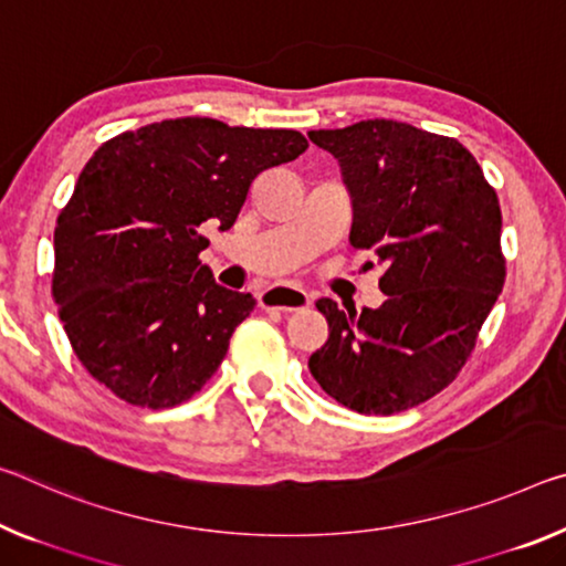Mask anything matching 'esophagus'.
<instances>
[{"label": "esophagus", "mask_w": 566, "mask_h": 566, "mask_svg": "<svg viewBox=\"0 0 566 566\" xmlns=\"http://www.w3.org/2000/svg\"><path fill=\"white\" fill-rule=\"evenodd\" d=\"M312 300L304 290H297V286H286V284H274L259 294V304L264 310H276V312H294L307 307Z\"/></svg>", "instance_id": "34e87169"}]
</instances>
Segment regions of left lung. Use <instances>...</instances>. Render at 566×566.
<instances>
[{
    "label": "left lung",
    "mask_w": 566,
    "mask_h": 566,
    "mask_svg": "<svg viewBox=\"0 0 566 566\" xmlns=\"http://www.w3.org/2000/svg\"><path fill=\"white\" fill-rule=\"evenodd\" d=\"M353 201L349 244L382 264L378 310L317 300L329 337L310 357L327 396L365 416L416 408L451 385L504 286L501 209L455 138L398 120L312 130Z\"/></svg>",
    "instance_id": "8db88e82"
}]
</instances>
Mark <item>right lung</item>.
<instances>
[{
  "label": "right lung",
  "mask_w": 566,
  "mask_h": 566,
  "mask_svg": "<svg viewBox=\"0 0 566 566\" xmlns=\"http://www.w3.org/2000/svg\"><path fill=\"white\" fill-rule=\"evenodd\" d=\"M307 150L297 130L176 118L95 150L55 227L52 297L77 360L113 396L174 408L217 373L249 292L199 262L206 221L234 227L254 178Z\"/></svg>",
  "instance_id": "obj_1"
}]
</instances>
